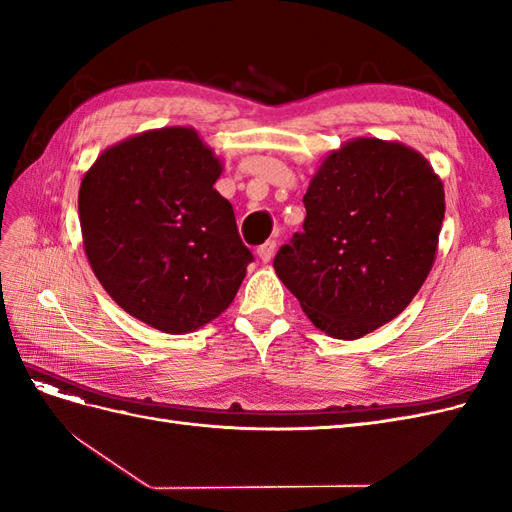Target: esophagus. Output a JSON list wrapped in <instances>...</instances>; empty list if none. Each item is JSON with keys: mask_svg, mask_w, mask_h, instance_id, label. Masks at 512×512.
Instances as JSON below:
<instances>
[{"mask_svg": "<svg viewBox=\"0 0 512 512\" xmlns=\"http://www.w3.org/2000/svg\"><path fill=\"white\" fill-rule=\"evenodd\" d=\"M273 252H275V241H271V239L267 243H262L256 250V254L262 262H269L273 258Z\"/></svg>", "mask_w": 512, "mask_h": 512, "instance_id": "34e87169", "label": "esophagus"}]
</instances>
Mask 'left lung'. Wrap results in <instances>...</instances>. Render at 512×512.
I'll list each match as a JSON object with an SVG mask.
<instances>
[{
    "label": "left lung",
    "mask_w": 512,
    "mask_h": 512,
    "mask_svg": "<svg viewBox=\"0 0 512 512\" xmlns=\"http://www.w3.org/2000/svg\"><path fill=\"white\" fill-rule=\"evenodd\" d=\"M303 232L273 269L314 327L359 339L397 318L438 252L444 185L412 147L352 138L322 160L303 196Z\"/></svg>",
    "instance_id": "left-lung-1"
}]
</instances>
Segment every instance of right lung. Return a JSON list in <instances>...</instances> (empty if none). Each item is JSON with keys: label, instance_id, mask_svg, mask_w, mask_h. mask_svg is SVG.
Segmentation results:
<instances>
[{"label": "right lung", "instance_id": "right-lung-1", "mask_svg": "<svg viewBox=\"0 0 512 512\" xmlns=\"http://www.w3.org/2000/svg\"><path fill=\"white\" fill-rule=\"evenodd\" d=\"M222 162L194 128H160L102 151L79 190L83 245L123 312L183 335L218 318L252 262L213 188Z\"/></svg>", "mask_w": 512, "mask_h": 512}]
</instances>
